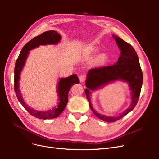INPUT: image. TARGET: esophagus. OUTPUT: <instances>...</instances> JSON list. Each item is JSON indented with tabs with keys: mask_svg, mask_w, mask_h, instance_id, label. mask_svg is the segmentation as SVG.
<instances>
[{
	"mask_svg": "<svg viewBox=\"0 0 159 159\" xmlns=\"http://www.w3.org/2000/svg\"><path fill=\"white\" fill-rule=\"evenodd\" d=\"M79 80L81 82H84L86 80V76L84 75H82L79 77Z\"/></svg>",
	"mask_w": 159,
	"mask_h": 159,
	"instance_id": "1",
	"label": "esophagus"
}]
</instances>
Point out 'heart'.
<instances>
[{
	"label": "heart",
	"mask_w": 159,
	"mask_h": 159,
	"mask_svg": "<svg viewBox=\"0 0 159 159\" xmlns=\"http://www.w3.org/2000/svg\"><path fill=\"white\" fill-rule=\"evenodd\" d=\"M106 61V57L105 55H101L96 60L97 64H103Z\"/></svg>",
	"instance_id": "heart-1"
}]
</instances>
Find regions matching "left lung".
<instances>
[{
	"instance_id": "left-lung-1",
	"label": "left lung",
	"mask_w": 159,
	"mask_h": 159,
	"mask_svg": "<svg viewBox=\"0 0 159 159\" xmlns=\"http://www.w3.org/2000/svg\"><path fill=\"white\" fill-rule=\"evenodd\" d=\"M118 47L120 49V56L118 61L113 65L91 68L87 74L85 93L88 100L91 111L100 119L105 122H113L118 120L131 111L138 102L143 82V72L140 66L139 57L132 46L119 37L113 35ZM121 80L127 81L132 90V104L125 112L119 116L110 117L97 113L93 108L90 101V90H94L108 83Z\"/></svg>"
}]
</instances>
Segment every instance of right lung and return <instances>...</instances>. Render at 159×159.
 I'll use <instances>...</instances> for the list:
<instances>
[{
	"label": "right lung",
	"mask_w": 159,
	"mask_h": 159,
	"mask_svg": "<svg viewBox=\"0 0 159 159\" xmlns=\"http://www.w3.org/2000/svg\"><path fill=\"white\" fill-rule=\"evenodd\" d=\"M61 39V35L53 30L46 31L41 35H38L31 40L22 48L21 52L16 61L15 66V76H14V89L16 97L22 106L26 109L28 113L36 118L40 119H54L57 117L64 110L68 100V92L71 86L75 84H79V80L76 74H73L69 77L61 78L58 82L57 87V93L59 98V103L57 107L48 111H37L30 107L26 103L21 96L19 89V81L20 79V72L26 62L28 55L31 49L36 48L40 45L46 44H57Z\"/></svg>",
	"instance_id": "add662e5"
}]
</instances>
